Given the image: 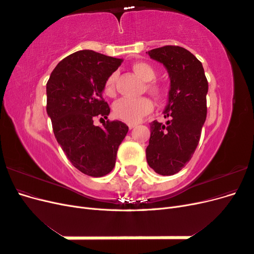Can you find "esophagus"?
Listing matches in <instances>:
<instances>
[{"label":"esophagus","instance_id":"34e87169","mask_svg":"<svg viewBox=\"0 0 254 254\" xmlns=\"http://www.w3.org/2000/svg\"><path fill=\"white\" fill-rule=\"evenodd\" d=\"M135 126H136V125H134V124H129V125H128V128H129V129H133Z\"/></svg>","mask_w":254,"mask_h":254}]
</instances>
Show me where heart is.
I'll return each instance as SVG.
<instances>
[{"label":"heart","mask_w":254,"mask_h":254,"mask_svg":"<svg viewBox=\"0 0 254 254\" xmlns=\"http://www.w3.org/2000/svg\"><path fill=\"white\" fill-rule=\"evenodd\" d=\"M134 73L148 83V90L152 93L161 95L163 93V88L159 83L150 82L157 77V73L150 64L146 63H136L132 65ZM115 80L117 74H111L104 83V93L108 96H112L115 92ZM153 110V103L147 97L140 98H129L123 97L114 104L113 113L119 120L128 123V124H135L140 122L145 115L149 114Z\"/></svg>","instance_id":"1"}]
</instances>
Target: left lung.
I'll use <instances>...</instances> for the list:
<instances>
[{"mask_svg":"<svg viewBox=\"0 0 254 254\" xmlns=\"http://www.w3.org/2000/svg\"><path fill=\"white\" fill-rule=\"evenodd\" d=\"M148 55L163 64L170 75L168 104L163 113L172 120L166 125L150 123L146 159L156 173L172 176L186 166L200 140L209 84L202 64L186 49L166 45L149 51Z\"/></svg>","mask_w":254,"mask_h":254,"instance_id":"1","label":"left lung"}]
</instances>
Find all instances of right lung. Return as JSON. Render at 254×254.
Wrapping results in <instances>:
<instances>
[{
    "mask_svg": "<svg viewBox=\"0 0 254 254\" xmlns=\"http://www.w3.org/2000/svg\"><path fill=\"white\" fill-rule=\"evenodd\" d=\"M123 59L83 50L71 54L54 68L47 83V112L53 131L67 159L91 177L109 174L128 126L107 120L110 108L103 98L104 83Z\"/></svg>",
    "mask_w": 254,
    "mask_h": 254,
    "instance_id": "obj_1",
    "label": "right lung"
}]
</instances>
